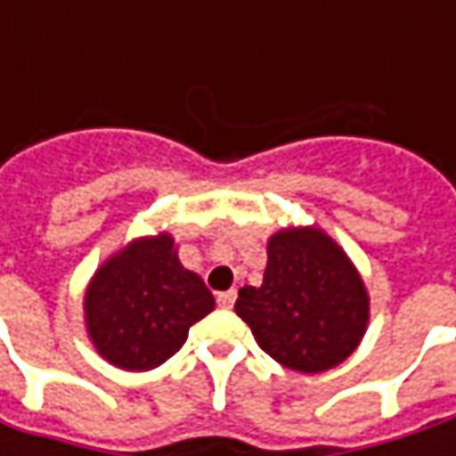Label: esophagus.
Segmentation results:
<instances>
[{
  "instance_id": "34e87169",
  "label": "esophagus",
  "mask_w": 456,
  "mask_h": 456,
  "mask_svg": "<svg viewBox=\"0 0 456 456\" xmlns=\"http://www.w3.org/2000/svg\"><path fill=\"white\" fill-rule=\"evenodd\" d=\"M234 299H237V289H227V292L216 294V305L222 306V309H229V306L234 305Z\"/></svg>"
}]
</instances>
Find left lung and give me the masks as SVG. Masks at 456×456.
Segmentation results:
<instances>
[{
    "label": "left lung",
    "instance_id": "1",
    "mask_svg": "<svg viewBox=\"0 0 456 456\" xmlns=\"http://www.w3.org/2000/svg\"><path fill=\"white\" fill-rule=\"evenodd\" d=\"M234 312L281 367L319 374L359 346L370 324V292L324 229L284 227L267 240L265 280L240 289Z\"/></svg>",
    "mask_w": 456,
    "mask_h": 456
}]
</instances>
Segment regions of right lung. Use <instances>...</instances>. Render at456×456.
Returning <instances> with one entry per match:
<instances>
[{
	"mask_svg": "<svg viewBox=\"0 0 456 456\" xmlns=\"http://www.w3.org/2000/svg\"><path fill=\"white\" fill-rule=\"evenodd\" d=\"M212 309L215 297L197 272L182 267L169 232L126 241L85 289L89 342L99 357L126 371L164 364Z\"/></svg>",
	"mask_w": 456,
	"mask_h": 456,
	"instance_id": "1",
	"label": "right lung"
}]
</instances>
